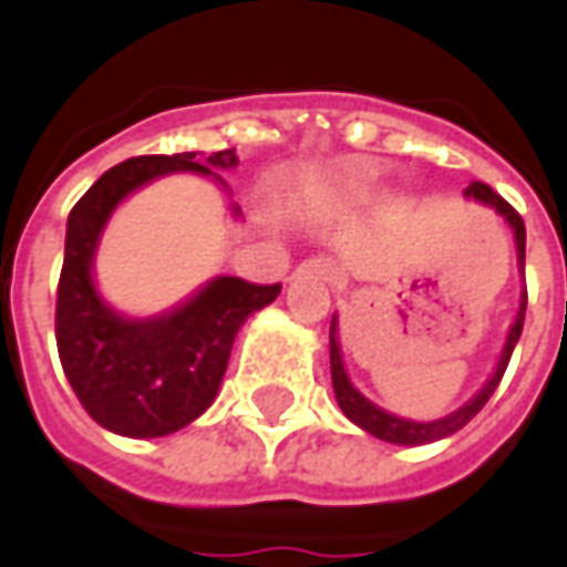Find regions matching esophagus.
I'll return each instance as SVG.
<instances>
[{
    "label": "esophagus",
    "instance_id": "1",
    "mask_svg": "<svg viewBox=\"0 0 567 567\" xmlns=\"http://www.w3.org/2000/svg\"><path fill=\"white\" fill-rule=\"evenodd\" d=\"M297 276H309V279H319V282L337 285L340 282V267L331 258H309L297 267Z\"/></svg>",
    "mask_w": 567,
    "mask_h": 567
}]
</instances>
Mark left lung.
I'll return each instance as SVG.
<instances>
[{"mask_svg":"<svg viewBox=\"0 0 567 567\" xmlns=\"http://www.w3.org/2000/svg\"><path fill=\"white\" fill-rule=\"evenodd\" d=\"M467 197L480 199V203H486L492 209L498 212L504 221L513 227V236H516V255H519V267L525 270V224L523 215L513 209L511 203L504 197H498L495 190L483 182H471L467 187ZM525 303H528V291H523V303H519V312H516V321H513L511 333H507V343H504V352H501L498 370L492 373V380L480 389L474 401H467L462 410H455L446 419H437V422H410V419L392 416V413H385L377 404H370L364 394L358 392L355 385L349 382L343 368V358H340V343H337V319L331 321V380H333V392H337V404L343 410L346 416L352 419L358 427H364L368 434L380 440H389V443H401V446H422V443H434V440H443L455 434L458 427H464L471 419L486 406V401L492 398V392L498 389L501 377H504V370L511 364L513 349H516V340H519V333H523V321H525Z\"/></svg>","mask_w":567,"mask_h":567,"instance_id":"left-lung-1","label":"left lung"}]
</instances>
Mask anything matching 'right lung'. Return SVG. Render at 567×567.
<instances>
[{"label": "right lung", "mask_w": 567, "mask_h": 567, "mask_svg": "<svg viewBox=\"0 0 567 567\" xmlns=\"http://www.w3.org/2000/svg\"><path fill=\"white\" fill-rule=\"evenodd\" d=\"M236 163L234 148L209 157H197V151L130 157L100 175L69 212L56 285V352L87 416L115 434L163 437L203 416L218 394L236 331L255 309L272 303L282 285L218 276L185 307L130 321L93 288L100 234L117 203L151 178L178 169L221 178L212 169H234Z\"/></svg>", "instance_id": "right-lung-1"}]
</instances>
